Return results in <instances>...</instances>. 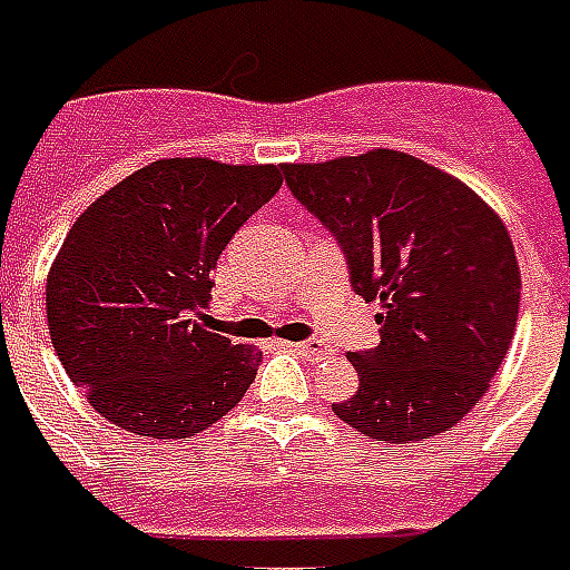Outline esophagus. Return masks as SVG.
Masks as SVG:
<instances>
[{"label": "esophagus", "mask_w": 570, "mask_h": 570, "mask_svg": "<svg viewBox=\"0 0 570 570\" xmlns=\"http://www.w3.org/2000/svg\"><path fill=\"white\" fill-rule=\"evenodd\" d=\"M289 350H293L295 355H302V358H307V362H323L325 355V346L320 341H298V343H289Z\"/></svg>", "instance_id": "obj_1"}]
</instances>
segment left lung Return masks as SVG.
<instances>
[{"label": "left lung", "instance_id": "8db88e82", "mask_svg": "<svg viewBox=\"0 0 570 570\" xmlns=\"http://www.w3.org/2000/svg\"><path fill=\"white\" fill-rule=\"evenodd\" d=\"M293 197L346 254L380 346L350 353L358 391L334 415L380 442L454 428L514 341L520 266L505 224L460 179L406 151L286 164Z\"/></svg>", "mask_w": 570, "mask_h": 570}]
</instances>
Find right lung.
Instances as JSON below:
<instances>
[{
    "mask_svg": "<svg viewBox=\"0 0 570 570\" xmlns=\"http://www.w3.org/2000/svg\"><path fill=\"white\" fill-rule=\"evenodd\" d=\"M281 173L164 158L73 220L47 275V325L73 385L116 428L185 440L245 397L263 355L199 320L220 250L275 197Z\"/></svg>",
    "mask_w": 570,
    "mask_h": 570,
    "instance_id": "1",
    "label": "right lung"
}]
</instances>
